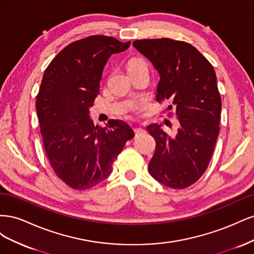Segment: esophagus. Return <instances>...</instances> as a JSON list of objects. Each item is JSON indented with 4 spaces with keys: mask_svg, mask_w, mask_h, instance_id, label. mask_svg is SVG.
Instances as JSON below:
<instances>
[{
    "mask_svg": "<svg viewBox=\"0 0 254 254\" xmlns=\"http://www.w3.org/2000/svg\"><path fill=\"white\" fill-rule=\"evenodd\" d=\"M134 132H135L136 135H137V134H142V133L145 132V129H143V128H141V127H137V128L134 129Z\"/></svg>",
    "mask_w": 254,
    "mask_h": 254,
    "instance_id": "34e87169",
    "label": "esophagus"
}]
</instances>
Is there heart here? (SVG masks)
Returning a JSON list of instances; mask_svg holds the SVG:
<instances>
[{"mask_svg": "<svg viewBox=\"0 0 254 254\" xmlns=\"http://www.w3.org/2000/svg\"><path fill=\"white\" fill-rule=\"evenodd\" d=\"M145 64L144 61L139 59V58H133L129 61V64L127 65V68H130V67H133V66H137V65H143Z\"/></svg>", "mask_w": 254, "mask_h": 254, "instance_id": "b5f03b06", "label": "heart"}]
</instances>
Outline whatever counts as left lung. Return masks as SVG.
Here are the masks:
<instances>
[{
  "mask_svg": "<svg viewBox=\"0 0 254 254\" xmlns=\"http://www.w3.org/2000/svg\"><path fill=\"white\" fill-rule=\"evenodd\" d=\"M132 45L159 73L157 101L172 103L179 121L175 136L161 124L147 126L156 140L148 172L168 188L186 189L205 172L219 133L221 98L216 74L187 42L163 38L136 40Z\"/></svg>",
  "mask_w": 254,
  "mask_h": 254,
  "instance_id": "1",
  "label": "left lung"
}]
</instances>
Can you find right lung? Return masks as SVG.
<instances>
[{
	"instance_id": "1",
	"label": "right lung",
	"mask_w": 254,
	"mask_h": 254,
	"mask_svg": "<svg viewBox=\"0 0 254 254\" xmlns=\"http://www.w3.org/2000/svg\"><path fill=\"white\" fill-rule=\"evenodd\" d=\"M129 45L91 36L68 44L44 72L36 102L44 149L56 175L74 190L108 178L114 160L134 136L124 121L110 120L102 128L90 118L105 64Z\"/></svg>"
}]
</instances>
